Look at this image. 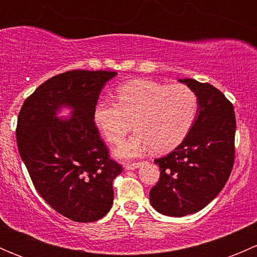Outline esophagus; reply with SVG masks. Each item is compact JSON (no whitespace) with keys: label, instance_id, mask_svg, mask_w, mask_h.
<instances>
[{"label":"esophagus","instance_id":"obj_1","mask_svg":"<svg viewBox=\"0 0 257 257\" xmlns=\"http://www.w3.org/2000/svg\"><path fill=\"white\" fill-rule=\"evenodd\" d=\"M142 165L141 162H136V163H132V162H128L124 164V168H125L126 170H134L137 169V168H139Z\"/></svg>","mask_w":257,"mask_h":257}]
</instances>
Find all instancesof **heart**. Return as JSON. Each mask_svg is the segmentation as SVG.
Here are the masks:
<instances>
[{
    "label": "heart",
    "instance_id": "heart-1",
    "mask_svg": "<svg viewBox=\"0 0 257 257\" xmlns=\"http://www.w3.org/2000/svg\"><path fill=\"white\" fill-rule=\"evenodd\" d=\"M196 112L198 97L188 85L137 79L116 89V102H98L93 119L102 136L113 144L123 142L134 121L137 133L116 150L119 157L133 158L150 147L155 152H167L180 144Z\"/></svg>",
    "mask_w": 257,
    "mask_h": 257
}]
</instances>
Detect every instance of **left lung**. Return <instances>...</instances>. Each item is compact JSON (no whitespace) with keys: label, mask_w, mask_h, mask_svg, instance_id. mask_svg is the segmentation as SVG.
<instances>
[{"label":"left lung","mask_w":257,"mask_h":257,"mask_svg":"<svg viewBox=\"0 0 257 257\" xmlns=\"http://www.w3.org/2000/svg\"><path fill=\"white\" fill-rule=\"evenodd\" d=\"M198 97L196 119L184 141L155 159L159 181L150 189L153 208L168 216L199 211L221 191L235 159V119L231 102L209 83L179 79Z\"/></svg>","instance_id":"left-lung-1"}]
</instances>
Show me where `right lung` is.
<instances>
[{
    "label": "right lung",
    "instance_id": "obj_1",
    "mask_svg": "<svg viewBox=\"0 0 257 257\" xmlns=\"http://www.w3.org/2000/svg\"><path fill=\"white\" fill-rule=\"evenodd\" d=\"M116 72L74 71L52 77L23 103L16 138L36 190L51 208L77 222L102 219L112 208L113 180L121 165L109 158L93 113ZM69 106V118L55 116Z\"/></svg>",
    "mask_w": 257,
    "mask_h": 257
}]
</instances>
